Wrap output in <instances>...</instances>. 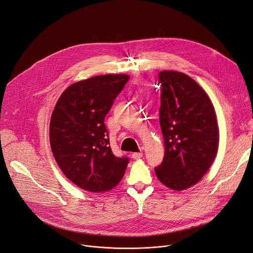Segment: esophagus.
Here are the masks:
<instances>
[{
	"label": "esophagus",
	"mask_w": 253,
	"mask_h": 253,
	"mask_svg": "<svg viewBox=\"0 0 253 253\" xmlns=\"http://www.w3.org/2000/svg\"><path fill=\"white\" fill-rule=\"evenodd\" d=\"M143 157V153L142 152H139V153H133L132 154V158L134 159V160H138V159H141Z\"/></svg>",
	"instance_id": "obj_1"
}]
</instances>
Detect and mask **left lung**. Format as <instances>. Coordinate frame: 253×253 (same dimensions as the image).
Wrapping results in <instances>:
<instances>
[{
  "label": "left lung",
  "instance_id": "obj_1",
  "mask_svg": "<svg viewBox=\"0 0 253 253\" xmlns=\"http://www.w3.org/2000/svg\"><path fill=\"white\" fill-rule=\"evenodd\" d=\"M159 81L165 156L155 172L165 186L182 191L203 178L217 155L216 114L207 93L190 76L164 70Z\"/></svg>",
  "mask_w": 253,
  "mask_h": 253
}]
</instances>
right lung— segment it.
<instances>
[{"mask_svg": "<svg viewBox=\"0 0 253 253\" xmlns=\"http://www.w3.org/2000/svg\"><path fill=\"white\" fill-rule=\"evenodd\" d=\"M129 76L98 75L64 90L52 112L50 145L63 174L89 192H105L123 179L128 158L116 157L104 118Z\"/></svg>", "mask_w": 253, "mask_h": 253, "instance_id": "add662e5", "label": "right lung"}]
</instances>
